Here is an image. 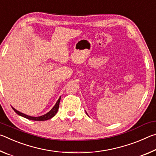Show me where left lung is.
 Instances as JSON below:
<instances>
[{"label":"left lung","instance_id":"obj_1","mask_svg":"<svg viewBox=\"0 0 156 156\" xmlns=\"http://www.w3.org/2000/svg\"><path fill=\"white\" fill-rule=\"evenodd\" d=\"M86 113H87V115H88V113H87V112H86ZM88 116H89V115H88Z\"/></svg>","mask_w":156,"mask_h":156}]
</instances>
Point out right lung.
Here are the masks:
<instances>
[{
  "label": "right lung",
  "mask_w": 156,
  "mask_h": 156,
  "mask_svg": "<svg viewBox=\"0 0 156 156\" xmlns=\"http://www.w3.org/2000/svg\"><path fill=\"white\" fill-rule=\"evenodd\" d=\"M60 98H61V96L59 98L58 100H57L56 103L55 104V105L54 106V107H53L49 112H47V113H45V114H44L43 115L38 116V117H34V116H30V115H26V114H25V113L18 112V111H17L16 109H14V108L13 107H12V109H14V112L16 113L18 115L22 116V117H24L25 118H27V119L31 120H35V121H44V120H47L49 119H51V118H52L56 114L58 111Z\"/></svg>",
  "instance_id": "obj_1"
}]
</instances>
